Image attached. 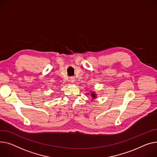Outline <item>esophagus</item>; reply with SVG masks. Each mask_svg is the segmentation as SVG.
<instances>
[{
	"mask_svg": "<svg viewBox=\"0 0 157 157\" xmlns=\"http://www.w3.org/2000/svg\"><path fill=\"white\" fill-rule=\"evenodd\" d=\"M69 81H70V82H71V83H74L75 82V79L74 78H70V79H69Z\"/></svg>",
	"mask_w": 157,
	"mask_h": 157,
	"instance_id": "esophagus-1",
	"label": "esophagus"
}]
</instances>
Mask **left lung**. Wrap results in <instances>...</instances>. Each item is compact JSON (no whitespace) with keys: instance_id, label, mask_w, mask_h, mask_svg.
<instances>
[{"instance_id":"1","label":"left lung","mask_w":157,"mask_h":157,"mask_svg":"<svg viewBox=\"0 0 157 157\" xmlns=\"http://www.w3.org/2000/svg\"><path fill=\"white\" fill-rule=\"evenodd\" d=\"M87 95H91V97H92L91 100H95V99L97 98V94L95 93V91H91L90 94L87 93Z\"/></svg>"}]
</instances>
